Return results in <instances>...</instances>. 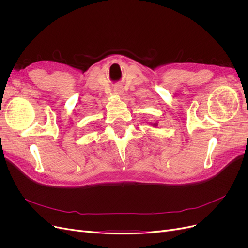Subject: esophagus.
I'll use <instances>...</instances> for the list:
<instances>
[{"instance_id":"esophagus-1","label":"esophagus","mask_w":248,"mask_h":248,"mask_svg":"<svg viewBox=\"0 0 248 248\" xmlns=\"http://www.w3.org/2000/svg\"><path fill=\"white\" fill-rule=\"evenodd\" d=\"M113 93H115V94H117V95H121V94H123V93H124V89H123V87L122 86H115L114 87V89H113Z\"/></svg>"}]
</instances>
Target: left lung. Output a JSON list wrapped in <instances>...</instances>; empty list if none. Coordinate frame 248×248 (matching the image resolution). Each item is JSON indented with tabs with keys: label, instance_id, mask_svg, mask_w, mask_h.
Returning a JSON list of instances; mask_svg holds the SVG:
<instances>
[{
	"label": "left lung",
	"instance_id": "obj_1",
	"mask_svg": "<svg viewBox=\"0 0 248 248\" xmlns=\"http://www.w3.org/2000/svg\"><path fill=\"white\" fill-rule=\"evenodd\" d=\"M153 125H154V126H157V123H155V124H153Z\"/></svg>",
	"mask_w": 248,
	"mask_h": 248
}]
</instances>
